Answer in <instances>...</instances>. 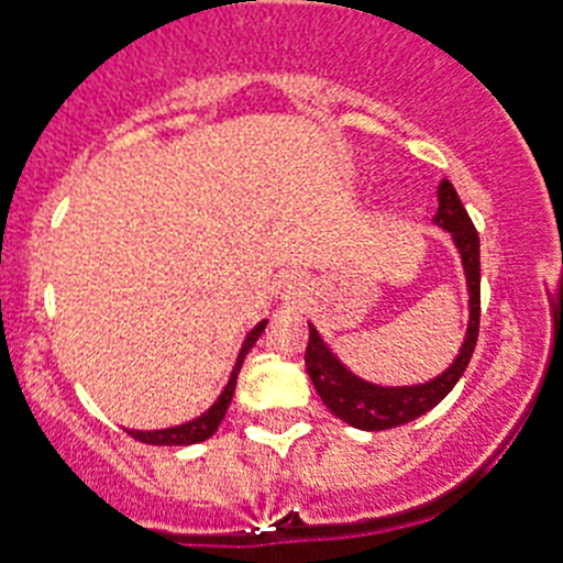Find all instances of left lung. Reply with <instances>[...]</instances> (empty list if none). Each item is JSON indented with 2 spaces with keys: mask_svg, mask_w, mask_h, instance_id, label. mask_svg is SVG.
Masks as SVG:
<instances>
[{
  "mask_svg": "<svg viewBox=\"0 0 563 563\" xmlns=\"http://www.w3.org/2000/svg\"><path fill=\"white\" fill-rule=\"evenodd\" d=\"M433 222L453 235L461 252V264H464L466 288H470L466 339L461 344L459 358L439 377H433L430 383H419V386H375V383L361 380L330 353L317 328L308 324L311 335H308L306 346V369L311 375L313 388L341 422L358 430H388L428 413L453 391L475 353L477 330H481V239H477L475 224L450 180L439 183V213Z\"/></svg>",
  "mask_w": 563,
  "mask_h": 563,
  "instance_id": "8db88e82",
  "label": "left lung"
}]
</instances>
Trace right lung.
<instances>
[{"mask_svg":"<svg viewBox=\"0 0 563 563\" xmlns=\"http://www.w3.org/2000/svg\"><path fill=\"white\" fill-rule=\"evenodd\" d=\"M264 328H266V322H261V324H255L250 333H246L244 344H241L239 361H235V366H233V375H230V383L224 386V391L219 394V400L213 402V406H210L202 417L191 419V422H186V424H177V428H166V430H130V435L139 441H144V444H157V448H186V444H197V441L210 439V435L217 433L219 424H222L230 400H233L235 377H239L241 364H244V355L250 353L252 346H255V341L261 339Z\"/></svg>","mask_w":563,"mask_h":563,"instance_id":"obj_1","label":"right lung"}]
</instances>
